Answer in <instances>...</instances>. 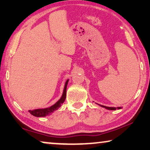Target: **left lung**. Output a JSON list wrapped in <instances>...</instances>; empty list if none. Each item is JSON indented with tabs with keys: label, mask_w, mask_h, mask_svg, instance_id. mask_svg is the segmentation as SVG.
Listing matches in <instances>:
<instances>
[{
	"label": "left lung",
	"mask_w": 150,
	"mask_h": 150,
	"mask_svg": "<svg viewBox=\"0 0 150 150\" xmlns=\"http://www.w3.org/2000/svg\"><path fill=\"white\" fill-rule=\"evenodd\" d=\"M100 106H102V107H103V108H105L108 110H116L117 109L115 107H108V106H103V105H100ZM117 108H118V109H120L121 107H118Z\"/></svg>",
	"instance_id": "left-lung-1"
}]
</instances>
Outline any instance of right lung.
Masks as SVG:
<instances>
[{
	"label": "right lung",
	"instance_id": "obj_1",
	"mask_svg": "<svg viewBox=\"0 0 150 150\" xmlns=\"http://www.w3.org/2000/svg\"><path fill=\"white\" fill-rule=\"evenodd\" d=\"M67 83H68V80L66 81V83L65 84L64 90H63V93L62 95V97L61 98V99L59 100L57 103H55L54 105L51 106L50 107L44 108V109H36L33 110H29V112L33 115L35 117H46L50 113H52V112H54V110L58 109L60 107L63 102H64L65 98H66V89H67Z\"/></svg>",
	"mask_w": 150,
	"mask_h": 150
}]
</instances>
